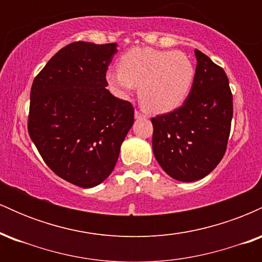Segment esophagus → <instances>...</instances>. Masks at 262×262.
I'll return each instance as SVG.
<instances>
[{
  "mask_svg": "<svg viewBox=\"0 0 262 262\" xmlns=\"http://www.w3.org/2000/svg\"><path fill=\"white\" fill-rule=\"evenodd\" d=\"M134 117H135V118H137V119H145V118H146L145 114H144L143 112H140L139 110H135Z\"/></svg>",
  "mask_w": 262,
  "mask_h": 262,
  "instance_id": "1",
  "label": "esophagus"
}]
</instances>
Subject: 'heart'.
Segmentation results:
<instances>
[{"instance_id": "obj_1", "label": "heart", "mask_w": 262, "mask_h": 262, "mask_svg": "<svg viewBox=\"0 0 262 262\" xmlns=\"http://www.w3.org/2000/svg\"><path fill=\"white\" fill-rule=\"evenodd\" d=\"M119 71L108 70L106 80L117 97H129L139 87L141 106L150 113H167L187 98L194 66L186 54L154 48L129 50L119 60Z\"/></svg>"}]
</instances>
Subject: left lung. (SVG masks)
<instances>
[{
    "instance_id": "1",
    "label": "left lung",
    "mask_w": 262,
    "mask_h": 262,
    "mask_svg": "<svg viewBox=\"0 0 262 262\" xmlns=\"http://www.w3.org/2000/svg\"><path fill=\"white\" fill-rule=\"evenodd\" d=\"M196 73L183 104L151 118L152 151L172 179L192 182L215 169L227 150L233 118V95L221 66L194 50Z\"/></svg>"
}]
</instances>
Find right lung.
I'll use <instances>...</instances> for the list:
<instances>
[{
  "instance_id": "right-lung-1",
  "label": "right lung",
  "mask_w": 262,
  "mask_h": 262,
  "mask_svg": "<svg viewBox=\"0 0 262 262\" xmlns=\"http://www.w3.org/2000/svg\"><path fill=\"white\" fill-rule=\"evenodd\" d=\"M117 43L75 41L60 49L35 76L28 133L59 177L91 188L111 175L134 123L130 102L106 87Z\"/></svg>"
}]
</instances>
